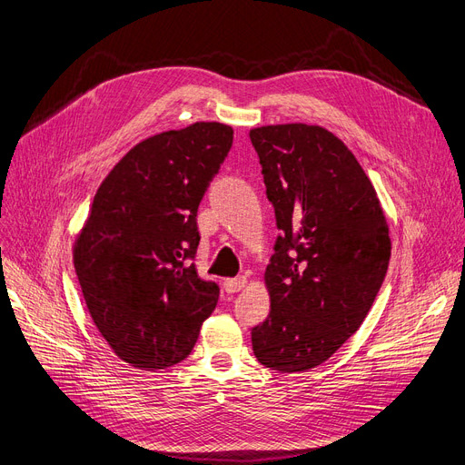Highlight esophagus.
<instances>
[{
  "label": "esophagus",
  "instance_id": "1",
  "mask_svg": "<svg viewBox=\"0 0 465 465\" xmlns=\"http://www.w3.org/2000/svg\"><path fill=\"white\" fill-rule=\"evenodd\" d=\"M245 285H247L245 276H237V278L223 282V289H226V293H237V291H242Z\"/></svg>",
  "mask_w": 465,
  "mask_h": 465
}]
</instances>
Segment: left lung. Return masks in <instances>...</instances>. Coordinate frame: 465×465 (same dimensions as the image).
<instances>
[{"instance_id": "obj_1", "label": "left lung", "mask_w": 465, "mask_h": 465, "mask_svg": "<svg viewBox=\"0 0 465 465\" xmlns=\"http://www.w3.org/2000/svg\"><path fill=\"white\" fill-rule=\"evenodd\" d=\"M280 235L266 268L270 314L251 330L259 362L304 371L325 362L368 316L391 239L380 199L339 137L320 126L251 130Z\"/></svg>"}]
</instances>
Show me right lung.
<instances>
[{
  "mask_svg": "<svg viewBox=\"0 0 465 465\" xmlns=\"http://www.w3.org/2000/svg\"><path fill=\"white\" fill-rule=\"evenodd\" d=\"M233 130L195 123L130 149L94 197L74 268L94 323L124 362L163 370L193 351L220 287L197 276V209Z\"/></svg>",
  "mask_w": 465,
  "mask_h": 465,
  "instance_id": "1",
  "label": "right lung"
}]
</instances>
